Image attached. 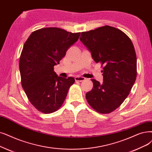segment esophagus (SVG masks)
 I'll list each match as a JSON object with an SVG mask.
<instances>
[{
  "label": "esophagus",
  "mask_w": 152,
  "mask_h": 152,
  "mask_svg": "<svg viewBox=\"0 0 152 152\" xmlns=\"http://www.w3.org/2000/svg\"><path fill=\"white\" fill-rule=\"evenodd\" d=\"M86 80V78L84 77H81V76H76L75 77V80L80 81V82H82L83 81H84Z\"/></svg>",
  "instance_id": "34e87169"
}]
</instances>
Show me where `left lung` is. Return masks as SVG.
<instances>
[{"mask_svg":"<svg viewBox=\"0 0 152 152\" xmlns=\"http://www.w3.org/2000/svg\"><path fill=\"white\" fill-rule=\"evenodd\" d=\"M80 39L94 61L104 66L102 84L92 80L93 88L86 94V98L98 113H110L127 98L136 80L133 43L122 31L109 25L82 32Z\"/></svg>","mask_w":152,"mask_h":152,"instance_id":"1","label":"left lung"}]
</instances>
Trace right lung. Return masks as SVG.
Returning a JSON list of instances; mask_svg holds the SVG:
<instances>
[{
  "instance_id": "obj_1",
  "label": "right lung",
  "mask_w": 152,
  "mask_h": 152,
  "mask_svg": "<svg viewBox=\"0 0 152 152\" xmlns=\"http://www.w3.org/2000/svg\"><path fill=\"white\" fill-rule=\"evenodd\" d=\"M80 36L63 29L37 30L25 42L19 60L22 88L29 101L39 112L50 114L60 108L75 78L58 76L54 66Z\"/></svg>"
}]
</instances>
